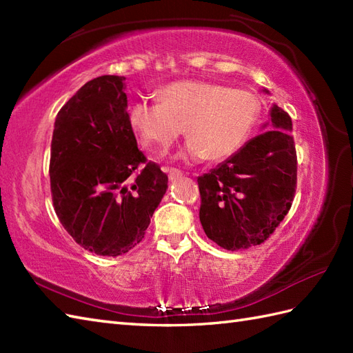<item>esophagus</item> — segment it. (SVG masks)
<instances>
[{
	"label": "esophagus",
	"mask_w": 353,
	"mask_h": 353,
	"mask_svg": "<svg viewBox=\"0 0 353 353\" xmlns=\"http://www.w3.org/2000/svg\"><path fill=\"white\" fill-rule=\"evenodd\" d=\"M165 172L168 174V179L171 182L176 181V179H179V177H182V171L177 168H165Z\"/></svg>",
	"instance_id": "esophagus-1"
}]
</instances>
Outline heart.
Listing matches in <instances>:
<instances>
[{"label": "heart", "instance_id": "obj_1", "mask_svg": "<svg viewBox=\"0 0 353 353\" xmlns=\"http://www.w3.org/2000/svg\"><path fill=\"white\" fill-rule=\"evenodd\" d=\"M159 103L141 99L129 108V124L141 144L167 152L185 127L183 159L224 161L249 141L258 125L262 104L247 89H230L209 81L185 80L163 86Z\"/></svg>", "mask_w": 353, "mask_h": 353}]
</instances>
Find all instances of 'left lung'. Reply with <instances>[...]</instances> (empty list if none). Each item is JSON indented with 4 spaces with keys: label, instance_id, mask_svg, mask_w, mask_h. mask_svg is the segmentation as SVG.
I'll return each mask as SVG.
<instances>
[{
    "label": "left lung",
    "instance_id": "obj_1",
    "mask_svg": "<svg viewBox=\"0 0 353 353\" xmlns=\"http://www.w3.org/2000/svg\"><path fill=\"white\" fill-rule=\"evenodd\" d=\"M264 92L268 94L267 89ZM272 123L229 159L197 179L200 223L226 250L264 243L288 214L297 183L290 115L273 104Z\"/></svg>",
    "mask_w": 353,
    "mask_h": 353
}]
</instances>
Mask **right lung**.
<instances>
[{"instance_id": "1", "label": "right lung", "mask_w": 353, "mask_h": 353, "mask_svg": "<svg viewBox=\"0 0 353 353\" xmlns=\"http://www.w3.org/2000/svg\"><path fill=\"white\" fill-rule=\"evenodd\" d=\"M124 80L101 76L81 86L59 110L51 139L54 211L74 241L100 256L137 247L168 188L138 148Z\"/></svg>"}]
</instances>
